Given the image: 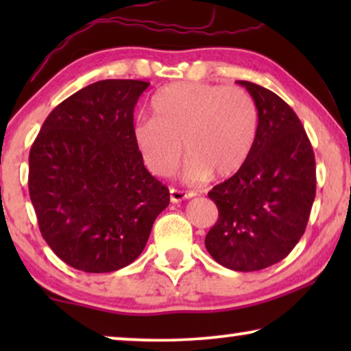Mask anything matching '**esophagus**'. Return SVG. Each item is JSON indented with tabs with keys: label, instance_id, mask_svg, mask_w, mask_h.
I'll return each instance as SVG.
<instances>
[{
	"label": "esophagus",
	"instance_id": "esophagus-1",
	"mask_svg": "<svg viewBox=\"0 0 351 351\" xmlns=\"http://www.w3.org/2000/svg\"><path fill=\"white\" fill-rule=\"evenodd\" d=\"M195 195H196L195 191H182V190H177V189H171L169 190L171 203H180V201H184V199L193 198Z\"/></svg>",
	"mask_w": 351,
	"mask_h": 351
}]
</instances>
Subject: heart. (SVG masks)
Here are the masks:
<instances>
[{"label": "heart", "instance_id": "obj_1", "mask_svg": "<svg viewBox=\"0 0 351 351\" xmlns=\"http://www.w3.org/2000/svg\"><path fill=\"white\" fill-rule=\"evenodd\" d=\"M153 118L136 123L132 136L152 174L167 177L186 155L185 179L198 184L233 176L251 155L258 132V110L241 88L176 83L152 99Z\"/></svg>", "mask_w": 351, "mask_h": 351}]
</instances>
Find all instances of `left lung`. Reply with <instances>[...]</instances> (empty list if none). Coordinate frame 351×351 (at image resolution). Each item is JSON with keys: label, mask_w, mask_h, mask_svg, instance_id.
<instances>
[{"label": "left lung", "mask_w": 351, "mask_h": 351, "mask_svg": "<svg viewBox=\"0 0 351 351\" xmlns=\"http://www.w3.org/2000/svg\"><path fill=\"white\" fill-rule=\"evenodd\" d=\"M258 110V132L246 162L208 196L219 219L204 244L215 262L257 271L289 254L308 222L316 195L315 153L289 105L256 83L237 81Z\"/></svg>", "instance_id": "obj_1"}]
</instances>
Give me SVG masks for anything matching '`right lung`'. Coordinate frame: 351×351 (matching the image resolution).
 I'll use <instances>...</instances> for the list:
<instances>
[{
	"instance_id": "right-lung-1",
	"label": "right lung",
	"mask_w": 351,
	"mask_h": 351,
	"mask_svg": "<svg viewBox=\"0 0 351 351\" xmlns=\"http://www.w3.org/2000/svg\"><path fill=\"white\" fill-rule=\"evenodd\" d=\"M150 83L104 80L49 113L28 156V191L45 241L66 265L110 273L141 256L169 204L134 143V107Z\"/></svg>"
}]
</instances>
